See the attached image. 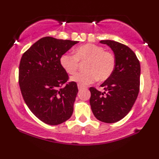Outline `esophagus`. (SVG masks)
Returning a JSON list of instances; mask_svg holds the SVG:
<instances>
[{
  "instance_id": "obj_1",
  "label": "esophagus",
  "mask_w": 159,
  "mask_h": 159,
  "mask_svg": "<svg viewBox=\"0 0 159 159\" xmlns=\"http://www.w3.org/2000/svg\"><path fill=\"white\" fill-rule=\"evenodd\" d=\"M78 90H81V89H84V87H81V86H80V85H78Z\"/></svg>"
}]
</instances>
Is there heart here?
Masks as SVG:
<instances>
[{"label": "heart", "mask_w": 159, "mask_h": 159, "mask_svg": "<svg viewBox=\"0 0 159 159\" xmlns=\"http://www.w3.org/2000/svg\"><path fill=\"white\" fill-rule=\"evenodd\" d=\"M85 71L80 72L70 78L71 81L80 86H87L98 79L105 81L110 77L116 66V58L110 52L103 47L92 43L80 46L75 50V54L64 53L61 56V67L68 74L77 71L79 61H85Z\"/></svg>", "instance_id": "b5f03b06"}]
</instances>
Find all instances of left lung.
<instances>
[{
    "instance_id": "8db88e82",
    "label": "left lung",
    "mask_w": 159,
    "mask_h": 159,
    "mask_svg": "<svg viewBox=\"0 0 159 159\" xmlns=\"http://www.w3.org/2000/svg\"><path fill=\"white\" fill-rule=\"evenodd\" d=\"M100 43L109 46L113 51L116 66L110 77L101 85L104 92L89 88V103L97 119L115 123L125 117L135 104L140 87V63L127 46L111 40Z\"/></svg>"
}]
</instances>
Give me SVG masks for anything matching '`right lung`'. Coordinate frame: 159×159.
Wrapping results in <instances>:
<instances>
[{
	"instance_id": "add662e5",
	"label": "right lung",
	"mask_w": 159,
	"mask_h": 159,
	"mask_svg": "<svg viewBox=\"0 0 159 159\" xmlns=\"http://www.w3.org/2000/svg\"><path fill=\"white\" fill-rule=\"evenodd\" d=\"M78 43L42 38L25 52L20 59L19 85L24 100L38 119L49 125L64 123L73 112L78 92L77 84H66L68 75L59 60Z\"/></svg>"
}]
</instances>
